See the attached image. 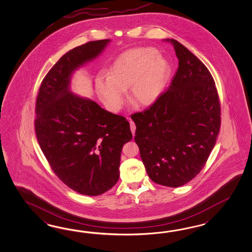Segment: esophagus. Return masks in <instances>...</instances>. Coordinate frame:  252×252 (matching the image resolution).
Segmentation results:
<instances>
[{"label":"esophagus","instance_id":"1","mask_svg":"<svg viewBox=\"0 0 252 252\" xmlns=\"http://www.w3.org/2000/svg\"><path fill=\"white\" fill-rule=\"evenodd\" d=\"M129 123H130V128H131V132H132L133 135H134V132H135V125H134V122H133L132 120H130V121H129Z\"/></svg>","mask_w":252,"mask_h":252}]
</instances>
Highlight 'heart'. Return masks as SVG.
<instances>
[{
	"mask_svg": "<svg viewBox=\"0 0 252 252\" xmlns=\"http://www.w3.org/2000/svg\"><path fill=\"white\" fill-rule=\"evenodd\" d=\"M171 74L169 62L152 48L129 50L116 59L107 78L98 77L95 88L103 103L113 112L123 106L125 90L139 106H151L164 90Z\"/></svg>",
	"mask_w": 252,
	"mask_h": 252,
	"instance_id": "heart-1",
	"label": "heart"
}]
</instances>
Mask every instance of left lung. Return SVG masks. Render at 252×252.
<instances>
[{
  "label": "left lung",
  "instance_id": "obj_1",
  "mask_svg": "<svg viewBox=\"0 0 252 252\" xmlns=\"http://www.w3.org/2000/svg\"><path fill=\"white\" fill-rule=\"evenodd\" d=\"M178 68L168 90L149 108L131 116L134 141L150 179L179 187L207 162L220 126V104L212 74L174 39Z\"/></svg>",
  "mask_w": 252,
  "mask_h": 252
}]
</instances>
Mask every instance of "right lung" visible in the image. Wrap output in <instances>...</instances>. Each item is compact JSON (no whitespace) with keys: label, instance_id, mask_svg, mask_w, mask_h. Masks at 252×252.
Listing matches in <instances>:
<instances>
[{"label":"right lung","instance_id":"obj_1","mask_svg":"<svg viewBox=\"0 0 252 252\" xmlns=\"http://www.w3.org/2000/svg\"><path fill=\"white\" fill-rule=\"evenodd\" d=\"M110 39L67 51L43 78L36 98V136L52 171L80 194L96 196L118 183L129 122L69 90L72 73L98 56Z\"/></svg>","mask_w":252,"mask_h":252}]
</instances>
